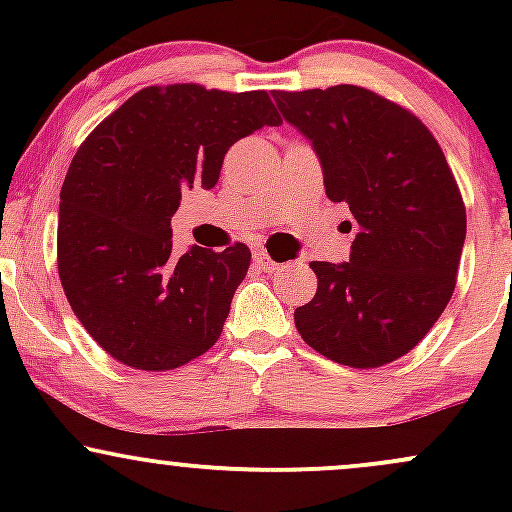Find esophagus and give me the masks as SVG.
Returning a JSON list of instances; mask_svg holds the SVG:
<instances>
[{"mask_svg":"<svg viewBox=\"0 0 512 512\" xmlns=\"http://www.w3.org/2000/svg\"><path fill=\"white\" fill-rule=\"evenodd\" d=\"M252 260H255L257 267L264 269V272H276V269H281V267H284V264L274 262L272 257H269L267 252H264V250H255V255H252Z\"/></svg>","mask_w":512,"mask_h":512,"instance_id":"34e87169","label":"esophagus"}]
</instances>
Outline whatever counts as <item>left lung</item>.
I'll return each mask as SVG.
<instances>
[{"instance_id": "left-lung-1", "label": "left lung", "mask_w": 512, "mask_h": 512, "mask_svg": "<svg viewBox=\"0 0 512 512\" xmlns=\"http://www.w3.org/2000/svg\"><path fill=\"white\" fill-rule=\"evenodd\" d=\"M272 96L313 144L327 197L349 204L356 226L349 262H310L317 291L293 313L296 330L342 366L392 363L455 291L467 214L448 161L419 117L368 88Z\"/></svg>"}]
</instances>
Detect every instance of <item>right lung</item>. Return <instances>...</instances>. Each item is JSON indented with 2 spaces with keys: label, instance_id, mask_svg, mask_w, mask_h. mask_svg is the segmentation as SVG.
<instances>
[{
  "label": "right lung",
  "instance_id": "1",
  "mask_svg": "<svg viewBox=\"0 0 512 512\" xmlns=\"http://www.w3.org/2000/svg\"><path fill=\"white\" fill-rule=\"evenodd\" d=\"M267 91L149 86L88 134L64 178L57 223L62 289L103 351L139 370H173L221 337L248 245L175 255L182 187L219 182L226 151L279 127Z\"/></svg>",
  "mask_w": 512,
  "mask_h": 512
}]
</instances>
